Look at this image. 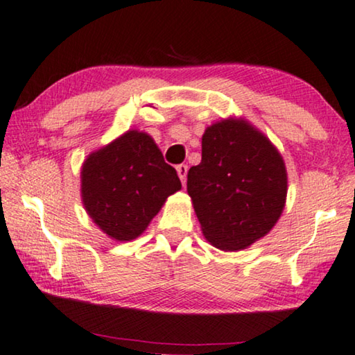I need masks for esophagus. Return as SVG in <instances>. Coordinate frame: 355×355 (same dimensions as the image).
<instances>
[{"instance_id":"34e87169","label":"esophagus","mask_w":355,"mask_h":355,"mask_svg":"<svg viewBox=\"0 0 355 355\" xmlns=\"http://www.w3.org/2000/svg\"><path fill=\"white\" fill-rule=\"evenodd\" d=\"M187 165H178L176 166V171H178V176H179V179H181V182L182 184H186V179H187Z\"/></svg>"}]
</instances>
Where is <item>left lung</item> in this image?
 Returning a JSON list of instances; mask_svg holds the SVG:
<instances>
[{
    "label": "left lung",
    "mask_w": 355,
    "mask_h": 355,
    "mask_svg": "<svg viewBox=\"0 0 355 355\" xmlns=\"http://www.w3.org/2000/svg\"><path fill=\"white\" fill-rule=\"evenodd\" d=\"M187 192L207 240L219 250H243L284 211L285 163L250 123L223 120L205 131L202 162L189 169Z\"/></svg>",
    "instance_id": "8db88e82"
}]
</instances>
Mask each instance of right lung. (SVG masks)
<instances>
[{
    "instance_id": "right-lung-1",
    "label": "right lung",
    "mask_w": 355,
    "mask_h": 355,
    "mask_svg": "<svg viewBox=\"0 0 355 355\" xmlns=\"http://www.w3.org/2000/svg\"><path fill=\"white\" fill-rule=\"evenodd\" d=\"M181 189L150 136L128 131L86 158L81 197L92 220L112 239L128 241L146 230L169 195Z\"/></svg>"
}]
</instances>
